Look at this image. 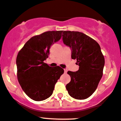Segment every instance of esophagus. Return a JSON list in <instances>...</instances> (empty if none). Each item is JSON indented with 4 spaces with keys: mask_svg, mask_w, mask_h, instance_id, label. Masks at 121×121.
<instances>
[{
    "mask_svg": "<svg viewBox=\"0 0 121 121\" xmlns=\"http://www.w3.org/2000/svg\"><path fill=\"white\" fill-rule=\"evenodd\" d=\"M64 73H67V69H64Z\"/></svg>",
    "mask_w": 121,
    "mask_h": 121,
    "instance_id": "1",
    "label": "esophagus"
}]
</instances>
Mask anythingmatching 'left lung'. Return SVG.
I'll list each match as a JSON object with an SVG mask.
<instances>
[{
  "instance_id": "left-lung-1",
  "label": "left lung",
  "mask_w": 121,
  "mask_h": 121,
  "mask_svg": "<svg viewBox=\"0 0 121 121\" xmlns=\"http://www.w3.org/2000/svg\"><path fill=\"white\" fill-rule=\"evenodd\" d=\"M63 41L71 49V58L79 66L76 72L68 71L71 81L66 85L68 94L78 100L91 96L103 76L105 63L99 43L87 35L78 31H63Z\"/></svg>"
}]
</instances>
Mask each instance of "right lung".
<instances>
[{
	"mask_svg": "<svg viewBox=\"0 0 121 121\" xmlns=\"http://www.w3.org/2000/svg\"><path fill=\"white\" fill-rule=\"evenodd\" d=\"M63 31H48L33 36L18 53V81L25 94L35 101L51 96L57 80L64 73L59 66L52 68L44 63L51 46L61 39Z\"/></svg>",
	"mask_w": 121,
	"mask_h": 121,
	"instance_id": "add662e5",
	"label": "right lung"
}]
</instances>
